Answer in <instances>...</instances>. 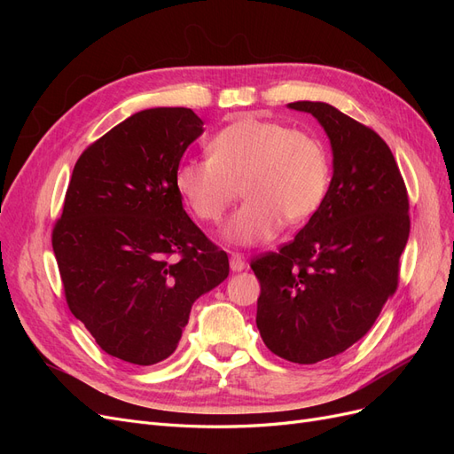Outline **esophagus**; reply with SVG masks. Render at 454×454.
Wrapping results in <instances>:
<instances>
[{
    "mask_svg": "<svg viewBox=\"0 0 454 454\" xmlns=\"http://www.w3.org/2000/svg\"><path fill=\"white\" fill-rule=\"evenodd\" d=\"M229 263H231V270H232V272H240V270L246 269L244 255H240V254H231Z\"/></svg>",
    "mask_w": 454,
    "mask_h": 454,
    "instance_id": "obj_1",
    "label": "esophagus"
}]
</instances>
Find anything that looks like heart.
Instances as JSON below:
<instances>
[{"label":"heart","mask_w":454,"mask_h":454,"mask_svg":"<svg viewBox=\"0 0 454 454\" xmlns=\"http://www.w3.org/2000/svg\"><path fill=\"white\" fill-rule=\"evenodd\" d=\"M208 151L210 157L180 162L176 189L193 214L210 223L223 217L242 189L248 200L223 227L229 244H265L284 222L309 219L325 197L329 159L309 132L246 115L215 132Z\"/></svg>","instance_id":"b5f03b06"}]
</instances>
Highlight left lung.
<instances>
[{
    "instance_id": "8db88e82",
    "label": "left lung",
    "mask_w": 454,
    "mask_h": 454,
    "mask_svg": "<svg viewBox=\"0 0 454 454\" xmlns=\"http://www.w3.org/2000/svg\"><path fill=\"white\" fill-rule=\"evenodd\" d=\"M325 130L333 177L309 223L252 261L261 284L257 329L270 352L316 364L350 348L395 292L409 239V199L390 147L324 102L287 104Z\"/></svg>"
}]
</instances>
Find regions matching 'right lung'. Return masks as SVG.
<instances>
[{
    "mask_svg": "<svg viewBox=\"0 0 454 454\" xmlns=\"http://www.w3.org/2000/svg\"><path fill=\"white\" fill-rule=\"evenodd\" d=\"M202 125L187 107L119 122L75 162L52 229L67 307L122 362L167 360L195 301L229 277L227 254L191 222L174 180Z\"/></svg>",
    "mask_w": 454,
    "mask_h": 454,
    "instance_id": "obj_1",
    "label": "right lung"
}]
</instances>
